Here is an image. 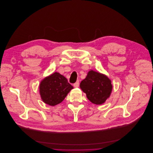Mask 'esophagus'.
I'll use <instances>...</instances> for the list:
<instances>
[{"instance_id":"1","label":"esophagus","mask_w":153,"mask_h":153,"mask_svg":"<svg viewBox=\"0 0 153 153\" xmlns=\"http://www.w3.org/2000/svg\"><path fill=\"white\" fill-rule=\"evenodd\" d=\"M79 81H77L74 84V86L75 87H79Z\"/></svg>"}]
</instances>
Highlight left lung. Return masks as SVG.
Segmentation results:
<instances>
[{"instance_id":"1","label":"left lung","mask_w":153,"mask_h":153,"mask_svg":"<svg viewBox=\"0 0 153 153\" xmlns=\"http://www.w3.org/2000/svg\"><path fill=\"white\" fill-rule=\"evenodd\" d=\"M79 86L88 100L97 105L104 103L112 90L111 80L106 75L92 70L88 72Z\"/></svg>"}]
</instances>
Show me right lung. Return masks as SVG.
Instances as JSON below:
<instances>
[{
    "instance_id": "right-lung-1",
    "label": "right lung",
    "mask_w": 153,
    "mask_h": 153,
    "mask_svg": "<svg viewBox=\"0 0 153 153\" xmlns=\"http://www.w3.org/2000/svg\"><path fill=\"white\" fill-rule=\"evenodd\" d=\"M73 88L68 79L58 72L44 78L39 85L42 101L51 106L62 102Z\"/></svg>"
}]
</instances>
